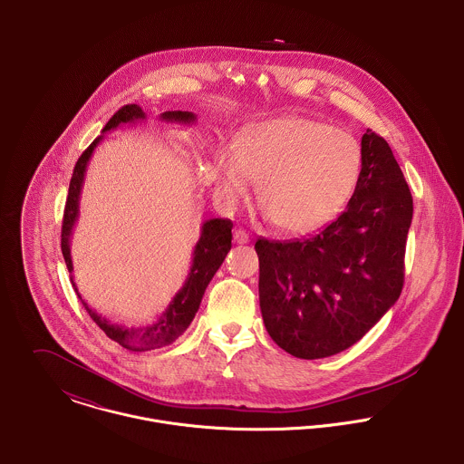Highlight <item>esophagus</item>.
<instances>
[{"label": "esophagus", "mask_w": 464, "mask_h": 464, "mask_svg": "<svg viewBox=\"0 0 464 464\" xmlns=\"http://www.w3.org/2000/svg\"><path fill=\"white\" fill-rule=\"evenodd\" d=\"M234 241H236V243H239V245H246V243L250 241V236H248V232H246V230H243V228H236V230H234Z\"/></svg>", "instance_id": "1"}]
</instances>
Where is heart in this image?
Here are the masks:
<instances>
[{
  "instance_id": "obj_1",
  "label": "heart",
  "mask_w": 464,
  "mask_h": 464,
  "mask_svg": "<svg viewBox=\"0 0 464 464\" xmlns=\"http://www.w3.org/2000/svg\"><path fill=\"white\" fill-rule=\"evenodd\" d=\"M362 169V150L350 132L300 118H278L243 129L232 150L212 162L218 193L234 203L252 180L273 223L289 234H309L344 208Z\"/></svg>"
}]
</instances>
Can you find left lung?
<instances>
[{"label":"left lung","mask_w":464,"mask_h":464,"mask_svg":"<svg viewBox=\"0 0 464 464\" xmlns=\"http://www.w3.org/2000/svg\"><path fill=\"white\" fill-rule=\"evenodd\" d=\"M361 150L359 182L337 219L305 239L256 243L266 331L300 359L357 343L403 287L412 197L384 137L368 129Z\"/></svg>","instance_id":"8db88e82"}]
</instances>
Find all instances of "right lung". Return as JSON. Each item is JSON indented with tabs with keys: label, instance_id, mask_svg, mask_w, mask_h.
<instances>
[{
	"label": "right lung",
	"instance_id": "add662e5",
	"mask_svg": "<svg viewBox=\"0 0 464 464\" xmlns=\"http://www.w3.org/2000/svg\"><path fill=\"white\" fill-rule=\"evenodd\" d=\"M137 120H144V112L140 111V107L139 105H125L109 120L103 132L114 130L121 123H132ZM160 120L179 121V123H193L197 120V116L193 112L168 111V112L160 114ZM102 139H103V135L96 137L91 142V146L80 155V159L74 164L72 177L69 182V193H67L64 218H63V236H61V248H63V256H64L69 273L72 271L69 237H71V230L78 219V198H80V191H82V184H83V175H85L87 162ZM232 227L234 225L230 219H221V218H214V219H208L203 223L201 236H199V241L197 243L195 254H193V266H191V271L188 275L184 287L175 295V298L171 300L168 309L162 313V316L155 324H150L142 329H125V327L107 322L98 313L89 309V305L82 300V296L72 282V276H71L72 287H74L78 298L82 300L85 311L92 318V322L112 341L120 343L121 346H125L132 352H146V350L166 346V344L173 343L179 335H182L184 331L191 325L208 282L212 280L214 273L219 269L228 250L232 248Z\"/></svg>",
	"mask_w": 464,
	"mask_h": 464
}]
</instances>
